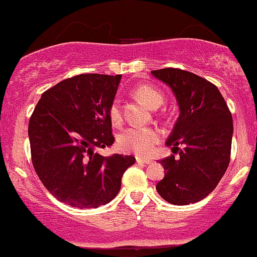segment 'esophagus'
Listing matches in <instances>:
<instances>
[{
  "label": "esophagus",
  "mask_w": 257,
  "mask_h": 257,
  "mask_svg": "<svg viewBox=\"0 0 257 257\" xmlns=\"http://www.w3.org/2000/svg\"><path fill=\"white\" fill-rule=\"evenodd\" d=\"M137 164H144V165H150L151 164V160L150 159H145V157H136Z\"/></svg>",
  "instance_id": "34e87169"
}]
</instances>
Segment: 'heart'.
Returning <instances> with one entry per match:
<instances>
[{
  "mask_svg": "<svg viewBox=\"0 0 257 257\" xmlns=\"http://www.w3.org/2000/svg\"><path fill=\"white\" fill-rule=\"evenodd\" d=\"M136 95L141 97L151 108H157L164 102V96L160 91L150 85H142L136 88ZM108 115L113 123L121 121V105L120 101L115 100L108 108ZM160 132L152 127H134L126 128L118 136V146L121 150L135 152L137 155H149L154 150L155 145L159 142Z\"/></svg>",
  "mask_w": 257,
  "mask_h": 257,
  "instance_id": "heart-1",
  "label": "heart"
}]
</instances>
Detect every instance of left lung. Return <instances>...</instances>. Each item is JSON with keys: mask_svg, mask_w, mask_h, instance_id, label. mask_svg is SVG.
I'll return each instance as SVG.
<instances>
[{"mask_svg": "<svg viewBox=\"0 0 257 257\" xmlns=\"http://www.w3.org/2000/svg\"><path fill=\"white\" fill-rule=\"evenodd\" d=\"M151 73L171 88L180 108L166 141L179 156L171 155L160 161L165 176L156 190L172 205L195 204L214 191L227 170L232 116L218 88L205 78L179 68Z\"/></svg>", "mask_w": 257, "mask_h": 257, "instance_id": "1", "label": "left lung"}]
</instances>
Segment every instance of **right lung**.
<instances>
[{"label":"right lung","mask_w":257,"mask_h":257,"mask_svg":"<svg viewBox=\"0 0 257 257\" xmlns=\"http://www.w3.org/2000/svg\"><path fill=\"white\" fill-rule=\"evenodd\" d=\"M121 75L85 73L45 91L29 122L35 171L46 189L66 205L92 209L121 189L134 156L105 157L97 149L115 142L108 108Z\"/></svg>","instance_id":"1"}]
</instances>
